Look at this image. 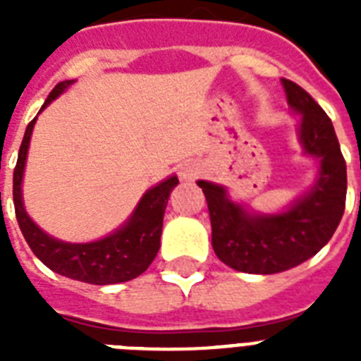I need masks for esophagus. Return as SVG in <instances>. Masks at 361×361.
Masks as SVG:
<instances>
[{
	"label": "esophagus",
	"mask_w": 361,
	"mask_h": 361,
	"mask_svg": "<svg viewBox=\"0 0 361 361\" xmlns=\"http://www.w3.org/2000/svg\"><path fill=\"white\" fill-rule=\"evenodd\" d=\"M200 175V168L195 162H184V164L178 166V177L183 180H195Z\"/></svg>",
	"instance_id": "esophagus-1"
}]
</instances>
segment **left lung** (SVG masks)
<instances>
[{
    "label": "left lung",
    "mask_w": 361,
    "mask_h": 361,
    "mask_svg": "<svg viewBox=\"0 0 361 361\" xmlns=\"http://www.w3.org/2000/svg\"><path fill=\"white\" fill-rule=\"evenodd\" d=\"M288 101L302 116L300 142L320 157V177L311 193L279 215H251L231 202L219 184L199 180L212 220V245L233 269L273 275L314 257L336 231L347 193L345 159L329 116L307 92L282 79Z\"/></svg>",
    "instance_id": "left-lung-1"
}]
</instances>
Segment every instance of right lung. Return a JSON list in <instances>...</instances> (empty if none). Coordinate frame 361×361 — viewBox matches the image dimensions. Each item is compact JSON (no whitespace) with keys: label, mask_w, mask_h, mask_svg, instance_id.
Returning <instances> with one entry per match:
<instances>
[{"label":"right lung","mask_w":361,"mask_h":361,"mask_svg":"<svg viewBox=\"0 0 361 361\" xmlns=\"http://www.w3.org/2000/svg\"><path fill=\"white\" fill-rule=\"evenodd\" d=\"M72 82L73 81H63L54 86V90L50 92L41 110L52 103ZM34 123H36V117L28 123L23 142L19 146L18 162L14 168V188H12L16 219L34 255L49 269L56 271L59 275L79 280V282L95 283V286L128 282L145 273L161 247L166 204L170 199L171 190L178 184V178H166L164 183L146 191L132 219L110 237L90 242V244H68V242L56 240L32 222L30 216L25 212L23 199H21V178H23Z\"/></svg>","instance_id":"obj_1"}]
</instances>
